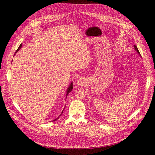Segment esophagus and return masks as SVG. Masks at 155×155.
<instances>
[{
	"label": "esophagus",
	"mask_w": 155,
	"mask_h": 155,
	"mask_svg": "<svg viewBox=\"0 0 155 155\" xmlns=\"http://www.w3.org/2000/svg\"><path fill=\"white\" fill-rule=\"evenodd\" d=\"M76 84H77V85L78 86H84L85 85L86 82L84 78H79L77 80Z\"/></svg>",
	"instance_id": "esophagus-1"
}]
</instances>
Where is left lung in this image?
<instances>
[{
    "instance_id": "obj_1",
    "label": "left lung",
    "mask_w": 155,
    "mask_h": 155,
    "mask_svg": "<svg viewBox=\"0 0 155 155\" xmlns=\"http://www.w3.org/2000/svg\"><path fill=\"white\" fill-rule=\"evenodd\" d=\"M134 50L137 51V53H138V54H139L140 56H141V54H140V52H139V50H138V49H137V46H134Z\"/></svg>"
}]
</instances>
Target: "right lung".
Wrapping results in <instances>:
<instances>
[{"label":"right lung","mask_w":155,"mask_h":155,"mask_svg":"<svg viewBox=\"0 0 155 155\" xmlns=\"http://www.w3.org/2000/svg\"><path fill=\"white\" fill-rule=\"evenodd\" d=\"M22 44H21L20 45V46H19V47L18 48V50H16V51H15V54L16 53H18V51L20 50V49L21 48V47H22ZM72 89H73V82H71V83H70V85L68 86V87L67 88V91H66V99H67V95H68V94L72 91ZM64 109L63 110V111L61 112V114L58 117H57L56 119H55L54 120H52V121H55V120H56L57 119H58V118L60 117V116L62 114V113H63V110H64Z\"/></svg>","instance_id":"add662e5"}]
</instances>
